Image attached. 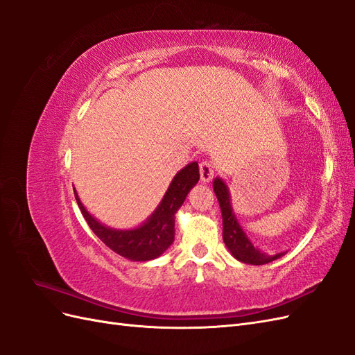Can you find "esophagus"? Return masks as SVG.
Instances as JSON below:
<instances>
[{
    "instance_id": "esophagus-1",
    "label": "esophagus",
    "mask_w": 355,
    "mask_h": 355,
    "mask_svg": "<svg viewBox=\"0 0 355 355\" xmlns=\"http://www.w3.org/2000/svg\"><path fill=\"white\" fill-rule=\"evenodd\" d=\"M214 176V167L211 163H209V161H201L200 163V178H201V182H204V184H207V182H210Z\"/></svg>"
}]
</instances>
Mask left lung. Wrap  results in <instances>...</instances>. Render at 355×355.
<instances>
[{"label": "left lung", "mask_w": 355, "mask_h": 355, "mask_svg": "<svg viewBox=\"0 0 355 355\" xmlns=\"http://www.w3.org/2000/svg\"><path fill=\"white\" fill-rule=\"evenodd\" d=\"M213 189H214V194L218 197L220 211H222L223 243L228 247L230 253L235 257V259L249 265H265L286 254V252H283V253H277L271 256L261 252L257 247H254L250 239L247 237V234L244 232L237 216H235L232 202H231L230 188L227 184H225V180L222 178H214Z\"/></svg>", "instance_id": "obj_1"}]
</instances>
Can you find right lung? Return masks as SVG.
Masks as SVG:
<instances>
[{
    "label": "right lung",
    "mask_w": 355,
    "mask_h": 355,
    "mask_svg": "<svg viewBox=\"0 0 355 355\" xmlns=\"http://www.w3.org/2000/svg\"><path fill=\"white\" fill-rule=\"evenodd\" d=\"M198 163L192 161V163L179 170L175 178L171 179L164 197L161 198L155 210L149 214V218H146V220L139 227L127 230H116L102 223L84 207L75 189L73 194L89 227L111 250L128 261L146 262L157 259L173 244L175 216L189 194V191L198 184Z\"/></svg>",
    "instance_id": "obj_1"
}]
</instances>
